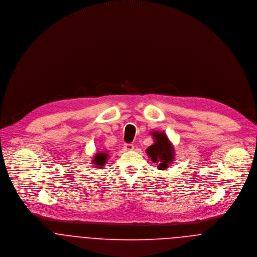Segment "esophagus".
I'll use <instances>...</instances> for the list:
<instances>
[{
    "label": "esophagus",
    "mask_w": 257,
    "mask_h": 257,
    "mask_svg": "<svg viewBox=\"0 0 257 257\" xmlns=\"http://www.w3.org/2000/svg\"><path fill=\"white\" fill-rule=\"evenodd\" d=\"M134 145H132V144H125L124 146H123V151H132V150H134Z\"/></svg>",
    "instance_id": "1"
}]
</instances>
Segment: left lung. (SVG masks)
<instances>
[{"instance_id": "8db88e82", "label": "left lung", "mask_w": 257, "mask_h": 257, "mask_svg": "<svg viewBox=\"0 0 257 257\" xmlns=\"http://www.w3.org/2000/svg\"><path fill=\"white\" fill-rule=\"evenodd\" d=\"M154 144L147 149V155L153 163L157 164L159 170H164L169 167L175 158L174 147L168 140L165 133L151 132Z\"/></svg>"}]
</instances>
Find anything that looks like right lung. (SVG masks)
Listing matches in <instances>:
<instances>
[{"mask_svg":"<svg viewBox=\"0 0 257 257\" xmlns=\"http://www.w3.org/2000/svg\"><path fill=\"white\" fill-rule=\"evenodd\" d=\"M107 158H108V154L106 152H98L95 156H94V159L92 160L93 163L97 166V167H100L102 168L105 163L107 162Z\"/></svg>","mask_w":257,"mask_h":257,"instance_id":"obj_1","label":"right lung"}]
</instances>
